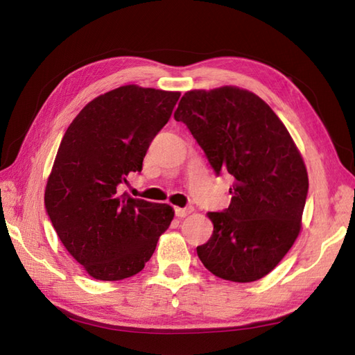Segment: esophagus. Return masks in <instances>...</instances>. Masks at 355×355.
<instances>
[{
    "mask_svg": "<svg viewBox=\"0 0 355 355\" xmlns=\"http://www.w3.org/2000/svg\"><path fill=\"white\" fill-rule=\"evenodd\" d=\"M193 212L192 207H175V215L178 218H186L187 215H191Z\"/></svg>",
    "mask_w": 355,
    "mask_h": 355,
    "instance_id": "34e87169",
    "label": "esophagus"
}]
</instances>
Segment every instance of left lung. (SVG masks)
<instances>
[{"mask_svg": "<svg viewBox=\"0 0 355 355\" xmlns=\"http://www.w3.org/2000/svg\"><path fill=\"white\" fill-rule=\"evenodd\" d=\"M173 117L189 128L218 175L233 177L230 206L207 214L214 233L197 247L198 258L225 281H258L302 229L308 173L296 143L259 96L239 87L191 89Z\"/></svg>", "mask_w": 355, "mask_h": 355, "instance_id": "left-lung-1", "label": "left lung"}]
</instances>
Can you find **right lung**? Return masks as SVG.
Masks as SVG:
<instances>
[{
	"mask_svg": "<svg viewBox=\"0 0 355 355\" xmlns=\"http://www.w3.org/2000/svg\"><path fill=\"white\" fill-rule=\"evenodd\" d=\"M178 97L123 85L87 103L67 128L45 186V209L67 252L94 279L137 275L173 220L169 205L120 195L119 187L141 171Z\"/></svg>",
	"mask_w": 355,
	"mask_h": 355,
	"instance_id": "obj_1",
	"label": "right lung"
}]
</instances>
